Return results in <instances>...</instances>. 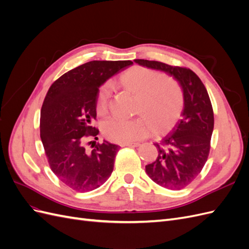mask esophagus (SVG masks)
<instances>
[{
	"mask_svg": "<svg viewBox=\"0 0 249 249\" xmlns=\"http://www.w3.org/2000/svg\"><path fill=\"white\" fill-rule=\"evenodd\" d=\"M122 146H131V147H137V146H139L140 144L138 142H134V143H124V144H120Z\"/></svg>",
	"mask_w": 249,
	"mask_h": 249,
	"instance_id": "obj_1",
	"label": "esophagus"
}]
</instances>
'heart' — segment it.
Wrapping results in <instances>:
<instances>
[{
    "mask_svg": "<svg viewBox=\"0 0 249 249\" xmlns=\"http://www.w3.org/2000/svg\"><path fill=\"white\" fill-rule=\"evenodd\" d=\"M119 83L136 96L134 113L140 116L130 120H105L102 132L107 139L124 144L144 138L150 127L155 134L163 135L177 125L184 109V92L177 80L147 67L134 65L120 74ZM108 102L109 89L104 86L96 97L99 114L108 111Z\"/></svg>",
    "mask_w": 249,
    "mask_h": 249,
    "instance_id": "b5f03b06",
    "label": "heart"
}]
</instances>
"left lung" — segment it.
Instances as JSON below:
<instances>
[{
	"instance_id": "1",
	"label": "left lung",
	"mask_w": 249,
	"mask_h": 249,
	"mask_svg": "<svg viewBox=\"0 0 249 249\" xmlns=\"http://www.w3.org/2000/svg\"><path fill=\"white\" fill-rule=\"evenodd\" d=\"M134 61L169 73L182 86V119L160 143H155L158 157L145 166L147 176L155 183L170 190H180L196 178L209 157L214 113L208 91L197 74L187 67L144 59Z\"/></svg>"
}]
</instances>
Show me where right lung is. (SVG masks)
Masks as SVG:
<instances>
[{
  "label": "right lung",
  "instance_id": "right-lung-1",
  "mask_svg": "<svg viewBox=\"0 0 249 249\" xmlns=\"http://www.w3.org/2000/svg\"><path fill=\"white\" fill-rule=\"evenodd\" d=\"M124 61H90L65 72L51 85L40 113V138L52 171L77 192H89L110 178L119 146L108 141L85 149L97 139L96 97L109 78L132 65ZM91 143V142H88Z\"/></svg>",
  "mask_w": 249,
  "mask_h": 249
}]
</instances>
